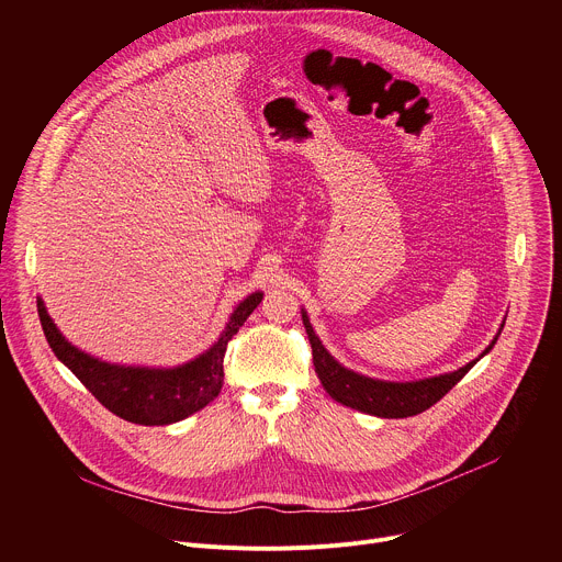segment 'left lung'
Wrapping results in <instances>:
<instances>
[{
    "mask_svg": "<svg viewBox=\"0 0 562 562\" xmlns=\"http://www.w3.org/2000/svg\"><path fill=\"white\" fill-rule=\"evenodd\" d=\"M302 323H304V329H306V336L311 342L315 373H317L319 382H323V386L327 389V393L336 400V403L358 409L369 416H378V418H409V416L427 412L429 407H434L438 403V400L447 391H451L464 378V373L480 358L490 353L498 340V336H496L492 340V345L483 351V356L460 367L458 371L425 378V380H414V382H389V380H375V378L360 375L351 369H345L323 347V342H319L304 311H302Z\"/></svg>",
    "mask_w": 562,
    "mask_h": 562,
    "instance_id": "8db88e82",
    "label": "left lung"
}]
</instances>
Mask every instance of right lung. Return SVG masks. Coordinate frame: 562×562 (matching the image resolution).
<instances>
[{
    "mask_svg": "<svg viewBox=\"0 0 562 562\" xmlns=\"http://www.w3.org/2000/svg\"><path fill=\"white\" fill-rule=\"evenodd\" d=\"M262 302L256 291L235 306L217 342L195 360L173 369L124 367L93 358L72 347L55 327L42 297L37 313L53 353L77 375L100 403L115 416L135 425H171L204 409L217 397L224 382V353L228 340L247 323Z\"/></svg>",
    "mask_w": 562,
    "mask_h": 562,
    "instance_id": "obj_1",
    "label": "right lung"
}]
</instances>
